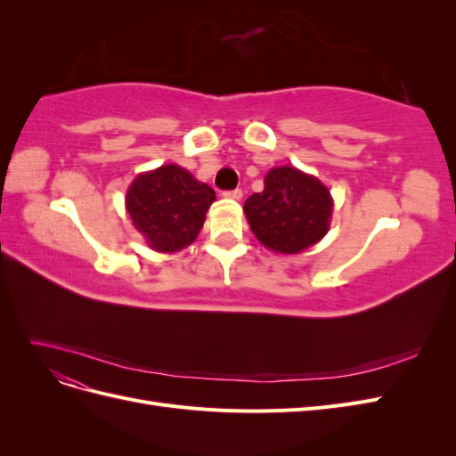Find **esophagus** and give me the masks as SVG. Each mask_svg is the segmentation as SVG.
<instances>
[{"instance_id":"34e87169","label":"esophagus","mask_w":456,"mask_h":456,"mask_svg":"<svg viewBox=\"0 0 456 456\" xmlns=\"http://www.w3.org/2000/svg\"><path fill=\"white\" fill-rule=\"evenodd\" d=\"M224 198H230V200H241V196H243V191L240 190V188H236V190H230V191H224L223 194Z\"/></svg>"}]
</instances>
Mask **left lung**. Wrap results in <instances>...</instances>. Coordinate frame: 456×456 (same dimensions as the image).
Wrapping results in <instances>:
<instances>
[{
  "mask_svg": "<svg viewBox=\"0 0 456 456\" xmlns=\"http://www.w3.org/2000/svg\"><path fill=\"white\" fill-rule=\"evenodd\" d=\"M333 198L320 178L291 165L273 167L265 190L245 201L243 211L266 249L298 255L322 241L333 218Z\"/></svg>",
  "mask_w": 456,
  "mask_h": 456,
  "instance_id": "8db88e82",
  "label": "left lung"
}]
</instances>
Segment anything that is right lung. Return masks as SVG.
<instances>
[{
    "label": "right lung",
    "mask_w": 456,
    "mask_h": 456,
    "mask_svg": "<svg viewBox=\"0 0 456 456\" xmlns=\"http://www.w3.org/2000/svg\"><path fill=\"white\" fill-rule=\"evenodd\" d=\"M213 201V188L181 165L167 163L136 175L126 209L150 249L176 253L194 243Z\"/></svg>",
    "instance_id": "right-lung-1"
}]
</instances>
